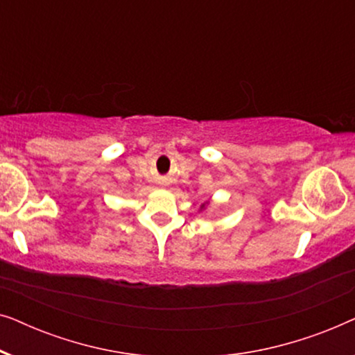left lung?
I'll return each instance as SVG.
<instances>
[{"instance_id":"left-lung-1","label":"left lung","mask_w":355,"mask_h":355,"mask_svg":"<svg viewBox=\"0 0 355 355\" xmlns=\"http://www.w3.org/2000/svg\"><path fill=\"white\" fill-rule=\"evenodd\" d=\"M200 208H202V210H203V208H205V203H203V205H202Z\"/></svg>"}]
</instances>
